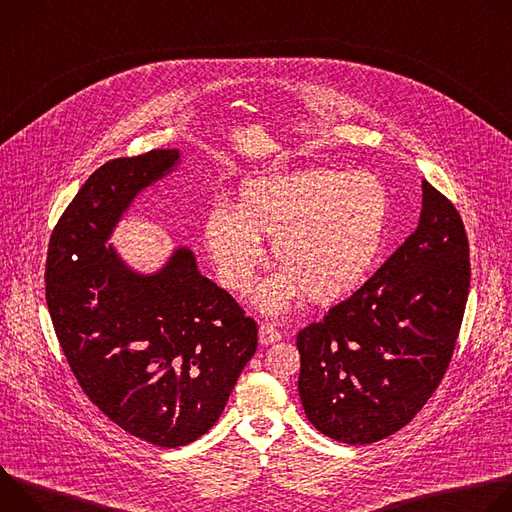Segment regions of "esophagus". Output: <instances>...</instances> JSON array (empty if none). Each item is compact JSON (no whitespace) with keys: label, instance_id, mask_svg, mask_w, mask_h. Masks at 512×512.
<instances>
[{"label":"esophagus","instance_id":"1","mask_svg":"<svg viewBox=\"0 0 512 512\" xmlns=\"http://www.w3.org/2000/svg\"><path fill=\"white\" fill-rule=\"evenodd\" d=\"M279 338H281V334H279V330H277L275 326H271V324H261V326H259V342H261L263 346L273 344V342H277Z\"/></svg>","mask_w":512,"mask_h":512}]
</instances>
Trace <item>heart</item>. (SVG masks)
Listing matches in <instances>:
<instances>
[{"label":"heart","mask_w":512,"mask_h":512,"mask_svg":"<svg viewBox=\"0 0 512 512\" xmlns=\"http://www.w3.org/2000/svg\"><path fill=\"white\" fill-rule=\"evenodd\" d=\"M391 218V194L369 172L310 168L241 186L233 206H214L204 243L225 283L247 289L271 241L281 271L259 291L267 314L285 310L300 289L314 302L338 300L367 277Z\"/></svg>","instance_id":"heart-1"}]
</instances>
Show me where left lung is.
Masks as SVG:
<instances>
[{
	"label": "left lung",
	"instance_id": "1",
	"mask_svg": "<svg viewBox=\"0 0 512 512\" xmlns=\"http://www.w3.org/2000/svg\"><path fill=\"white\" fill-rule=\"evenodd\" d=\"M417 229L324 320L298 332L312 425L367 446L407 425L442 383L460 334L470 247L456 206L423 180Z\"/></svg>",
	"mask_w": 512,
	"mask_h": 512
}]
</instances>
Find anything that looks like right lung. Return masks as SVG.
Wrapping results in <instances>:
<instances>
[{
    "instance_id": "1",
    "label": "right lung",
    "mask_w": 512,
    "mask_h": 512,
    "mask_svg": "<svg viewBox=\"0 0 512 512\" xmlns=\"http://www.w3.org/2000/svg\"><path fill=\"white\" fill-rule=\"evenodd\" d=\"M178 150L117 158L66 206L46 255V304L85 395L127 433L186 446L221 417L257 350V324L200 275L192 251L141 275L107 241L131 200L168 174Z\"/></svg>"
}]
</instances>
